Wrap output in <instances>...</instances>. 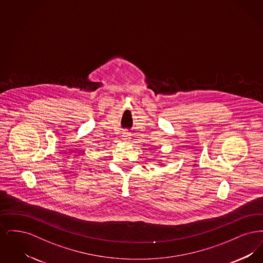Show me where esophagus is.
<instances>
[{
	"mask_svg": "<svg viewBox=\"0 0 263 263\" xmlns=\"http://www.w3.org/2000/svg\"><path fill=\"white\" fill-rule=\"evenodd\" d=\"M122 137H123V140H124L125 142H128V141L130 140V135H129L128 133H125V134H123V136H122Z\"/></svg>",
	"mask_w": 263,
	"mask_h": 263,
	"instance_id": "obj_1",
	"label": "esophagus"
}]
</instances>
